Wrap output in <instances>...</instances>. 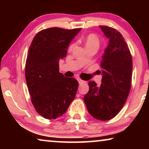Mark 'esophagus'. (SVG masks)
Here are the masks:
<instances>
[{
  "label": "esophagus",
  "mask_w": 149,
  "mask_h": 149,
  "mask_svg": "<svg viewBox=\"0 0 149 149\" xmlns=\"http://www.w3.org/2000/svg\"><path fill=\"white\" fill-rule=\"evenodd\" d=\"M78 81H79V84H83V83H86L85 81H83L82 79H78Z\"/></svg>",
  "instance_id": "34e87169"
}]
</instances>
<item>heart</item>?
I'll use <instances>...</instances> for the list:
<instances>
[{
    "mask_svg": "<svg viewBox=\"0 0 149 149\" xmlns=\"http://www.w3.org/2000/svg\"><path fill=\"white\" fill-rule=\"evenodd\" d=\"M85 43L86 48L92 47H96L98 48L100 45V40L97 36L94 34H90L86 36L85 39ZM73 45L70 47V50L73 48Z\"/></svg>",
    "mask_w": 149,
    "mask_h": 149,
    "instance_id": "obj_1",
    "label": "heart"
}]
</instances>
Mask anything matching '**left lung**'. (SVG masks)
<instances>
[{
    "label": "left lung",
    "mask_w": 149,
    "mask_h": 149,
    "mask_svg": "<svg viewBox=\"0 0 149 149\" xmlns=\"http://www.w3.org/2000/svg\"><path fill=\"white\" fill-rule=\"evenodd\" d=\"M109 39L101 61L102 83L89 81V90L84 96L89 113L93 118L108 121L123 107L131 89L132 59L122 34L115 28L100 26Z\"/></svg>",
    "instance_id": "1"
}]
</instances>
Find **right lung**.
I'll use <instances>...</instances> for the list:
<instances>
[{
  "instance_id": "add662e5",
  "label": "right lung",
  "mask_w": 149,
  "mask_h": 149,
  "mask_svg": "<svg viewBox=\"0 0 149 149\" xmlns=\"http://www.w3.org/2000/svg\"><path fill=\"white\" fill-rule=\"evenodd\" d=\"M81 30H42L30 45L26 62V81L34 109L45 119L62 116L76 96L78 81L59 72V61L66 57L69 44Z\"/></svg>"
}]
</instances>
